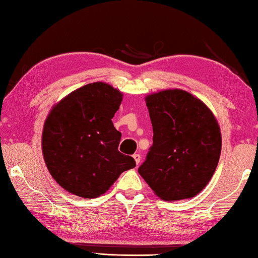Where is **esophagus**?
Returning a JSON list of instances; mask_svg holds the SVG:
<instances>
[{"instance_id": "1", "label": "esophagus", "mask_w": 258, "mask_h": 258, "mask_svg": "<svg viewBox=\"0 0 258 258\" xmlns=\"http://www.w3.org/2000/svg\"><path fill=\"white\" fill-rule=\"evenodd\" d=\"M133 157H134V159H135V162H136V164H137V165H138V164L140 163V155H139V154H135Z\"/></svg>"}]
</instances>
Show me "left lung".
<instances>
[{
    "instance_id": "8db88e82",
    "label": "left lung",
    "mask_w": 258,
    "mask_h": 258,
    "mask_svg": "<svg viewBox=\"0 0 258 258\" xmlns=\"http://www.w3.org/2000/svg\"><path fill=\"white\" fill-rule=\"evenodd\" d=\"M153 146L138 172L164 201L198 196L215 174L221 154L219 123L206 103L168 89L145 98Z\"/></svg>"
}]
</instances>
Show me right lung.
Masks as SVG:
<instances>
[{
    "label": "right lung",
    "instance_id": "1",
    "mask_svg": "<svg viewBox=\"0 0 258 258\" xmlns=\"http://www.w3.org/2000/svg\"><path fill=\"white\" fill-rule=\"evenodd\" d=\"M123 94L104 82L80 87L52 106L43 124L41 149L52 178L74 196L104 194L121 173L136 166L121 154L112 118Z\"/></svg>",
    "mask_w": 258,
    "mask_h": 258
}]
</instances>
